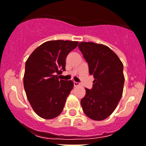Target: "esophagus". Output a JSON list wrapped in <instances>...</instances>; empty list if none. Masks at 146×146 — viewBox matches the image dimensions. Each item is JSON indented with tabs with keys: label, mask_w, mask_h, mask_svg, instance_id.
<instances>
[{
	"label": "esophagus",
	"mask_w": 146,
	"mask_h": 146,
	"mask_svg": "<svg viewBox=\"0 0 146 146\" xmlns=\"http://www.w3.org/2000/svg\"><path fill=\"white\" fill-rule=\"evenodd\" d=\"M74 83V86H75V87H77V86H80V83H77V82H74V83Z\"/></svg>",
	"instance_id": "esophagus-1"
}]
</instances>
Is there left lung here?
Returning a JSON list of instances; mask_svg holds the SVG:
<instances>
[{
    "mask_svg": "<svg viewBox=\"0 0 146 146\" xmlns=\"http://www.w3.org/2000/svg\"><path fill=\"white\" fill-rule=\"evenodd\" d=\"M78 48L93 76V88H86L80 100L84 113L94 121H103L112 114L121 100L125 78L123 65L110 48L93 42H80Z\"/></svg>",
    "mask_w": 146,
    "mask_h": 146,
    "instance_id": "left-lung-1",
    "label": "left lung"
}]
</instances>
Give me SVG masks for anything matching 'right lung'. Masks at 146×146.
<instances>
[{"mask_svg":"<svg viewBox=\"0 0 146 146\" xmlns=\"http://www.w3.org/2000/svg\"><path fill=\"white\" fill-rule=\"evenodd\" d=\"M78 42L49 40L33 50L25 62L23 86L35 113L44 119H53L63 111L73 89L72 80H59L66 70V58Z\"/></svg>","mask_w":146,"mask_h":146,"instance_id":"add662e5","label":"right lung"}]
</instances>
